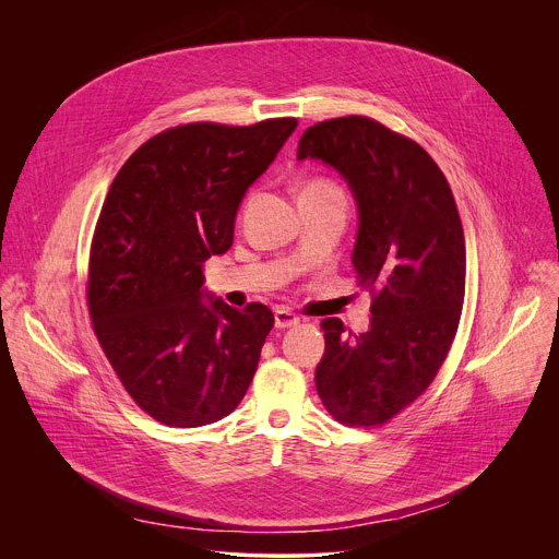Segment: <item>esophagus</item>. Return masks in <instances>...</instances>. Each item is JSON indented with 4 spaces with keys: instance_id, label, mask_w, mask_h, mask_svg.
I'll return each mask as SVG.
<instances>
[{
    "instance_id": "1",
    "label": "esophagus",
    "mask_w": 559,
    "mask_h": 559,
    "mask_svg": "<svg viewBox=\"0 0 559 559\" xmlns=\"http://www.w3.org/2000/svg\"><path fill=\"white\" fill-rule=\"evenodd\" d=\"M300 323V316H296L294 311H289L287 307H276L274 309V325L278 330H287V328H296Z\"/></svg>"
}]
</instances>
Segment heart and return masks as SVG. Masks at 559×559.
Masks as SVG:
<instances>
[{
	"label": "heart",
	"mask_w": 559,
	"mask_h": 559,
	"mask_svg": "<svg viewBox=\"0 0 559 559\" xmlns=\"http://www.w3.org/2000/svg\"><path fill=\"white\" fill-rule=\"evenodd\" d=\"M302 192H305V194H338V197H343L341 190H338L334 183L323 181V179L309 181V183L302 188Z\"/></svg>",
	"instance_id": "obj_1"
}]
</instances>
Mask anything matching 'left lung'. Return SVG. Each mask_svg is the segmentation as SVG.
Masks as SVG:
<instances>
[{"mask_svg":"<svg viewBox=\"0 0 559 559\" xmlns=\"http://www.w3.org/2000/svg\"><path fill=\"white\" fill-rule=\"evenodd\" d=\"M296 156L347 181L358 210L352 263L373 294L365 334H345L338 318L323 321L316 389L336 420L382 425L431 384L453 343L466 276L457 207L433 158L367 117L307 128Z\"/></svg>","mask_w":559,"mask_h":559,"instance_id":"left-lung-1","label":"left lung"}]
</instances>
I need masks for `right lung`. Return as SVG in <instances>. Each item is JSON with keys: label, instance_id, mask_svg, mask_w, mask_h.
<instances>
[{"label": "right lung", "instance_id": "right-lung-1", "mask_svg": "<svg viewBox=\"0 0 559 559\" xmlns=\"http://www.w3.org/2000/svg\"><path fill=\"white\" fill-rule=\"evenodd\" d=\"M296 126L166 130L108 190L91 248V318L132 401L168 427L225 418L254 378L274 313L229 307L203 287L201 265L231 248L238 207Z\"/></svg>", "mask_w": 559, "mask_h": 559}]
</instances>
